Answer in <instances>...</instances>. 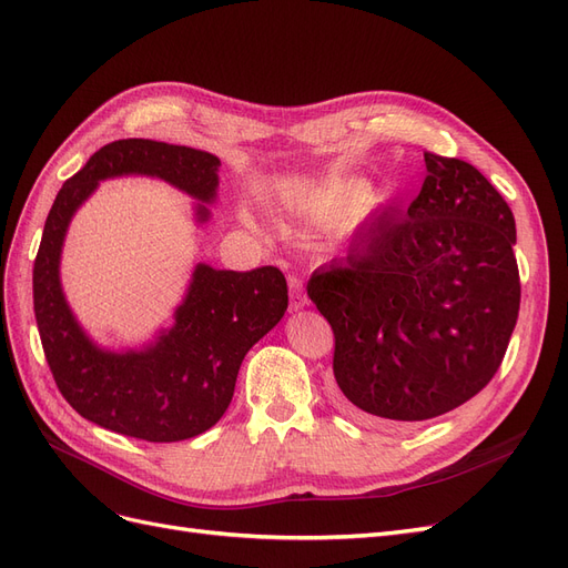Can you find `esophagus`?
<instances>
[{"label": "esophagus", "instance_id": "34e87169", "mask_svg": "<svg viewBox=\"0 0 568 568\" xmlns=\"http://www.w3.org/2000/svg\"><path fill=\"white\" fill-rule=\"evenodd\" d=\"M288 303H291V311H303L307 305L303 282L298 277H288Z\"/></svg>", "mask_w": 568, "mask_h": 568}]
</instances>
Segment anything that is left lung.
<instances>
[{
	"label": "left lung",
	"instance_id": "8db88e82",
	"mask_svg": "<svg viewBox=\"0 0 568 568\" xmlns=\"http://www.w3.org/2000/svg\"><path fill=\"white\" fill-rule=\"evenodd\" d=\"M424 163L409 209L372 220L307 282L334 329L336 384L372 422L434 419L474 398L519 317L507 201L469 163L428 151Z\"/></svg>",
	"mask_w": 568,
	"mask_h": 568
}]
</instances>
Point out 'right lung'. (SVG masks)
Instances as JSON below:
<instances>
[{
	"mask_svg": "<svg viewBox=\"0 0 568 568\" xmlns=\"http://www.w3.org/2000/svg\"><path fill=\"white\" fill-rule=\"evenodd\" d=\"M220 159L209 151L153 140L101 146L65 180L47 215L32 270L42 348L63 398L80 417L149 443L194 438L225 415L246 353L277 326L288 307L277 267L251 272L196 263L173 313L140 348H106L78 322L61 286V253L71 220L99 182L142 175L194 199L205 227L217 201Z\"/></svg>",
	"mask_w": 568,
	"mask_h": 568,
	"instance_id": "1",
	"label": "right lung"
}]
</instances>
